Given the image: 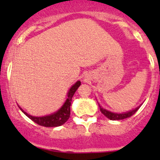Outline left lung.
Returning a JSON list of instances; mask_svg holds the SVG:
<instances>
[{
	"label": "left lung",
	"instance_id": "8db88e82",
	"mask_svg": "<svg viewBox=\"0 0 160 160\" xmlns=\"http://www.w3.org/2000/svg\"><path fill=\"white\" fill-rule=\"evenodd\" d=\"M140 106L138 107H136L135 109L132 110V111H130L128 112H126V113H122V114H117V113H113L111 111H109L106 109L102 108L101 106L99 105V108H100V111L107 118L111 120H122L124 119V118H129V117L132 116L133 114H135L137 111H138V109H139Z\"/></svg>",
	"mask_w": 160,
	"mask_h": 160
}]
</instances>
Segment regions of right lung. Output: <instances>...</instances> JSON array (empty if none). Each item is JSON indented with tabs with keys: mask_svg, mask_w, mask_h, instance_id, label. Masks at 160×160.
Returning <instances> with one entry per match:
<instances>
[{
	"mask_svg": "<svg viewBox=\"0 0 160 160\" xmlns=\"http://www.w3.org/2000/svg\"><path fill=\"white\" fill-rule=\"evenodd\" d=\"M80 85H81V82L78 81L75 84L72 86L71 88L69 90V92H68L67 98H66V102H65V103L62 105V107H61L58 111H56V112L52 114H49V115L42 117H35L32 116L30 114L25 112L20 107L19 108L21 109V111H22V112L26 116L29 117L31 120H32L33 122H36L38 125L42 126V127H46V128H53V127L62 126L70 118V105H71L72 98H73V94H74L76 90H78V88L80 87Z\"/></svg>",
	"mask_w": 160,
	"mask_h": 160,
	"instance_id": "obj_1",
	"label": "right lung"
}]
</instances>
